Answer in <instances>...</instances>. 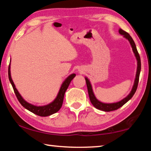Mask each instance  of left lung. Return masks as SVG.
<instances>
[{
  "instance_id": "left-lung-1",
  "label": "left lung",
  "mask_w": 151,
  "mask_h": 151,
  "mask_svg": "<svg viewBox=\"0 0 151 151\" xmlns=\"http://www.w3.org/2000/svg\"><path fill=\"white\" fill-rule=\"evenodd\" d=\"M119 32L120 35H123L124 38L129 40V42L131 44V46L132 47V51H133L135 57H136V59L137 60V73H136V76H135L134 85L132 86V90L128 95L122 99L121 101L119 102H116V103H104L103 102H101L99 101L98 99L96 98L95 95L93 93V87H92V85L91 84V82L89 81V79L87 77H85V81L86 83V86H87V89H88V93L89 95V98H90V101L91 103L93 104V105L95 107L96 109L101 110V111H105V112H110L112 111H115L119 109L120 107L123 106L125 103H127L128 101H129L130 99H131L135 93V92L137 91V86H138V83H139V76H140V69H141V63H140V58L139 52H138L136 45H135V43L134 42L133 39H132V37L130 36L129 33L125 32L124 30H122L120 29L119 30Z\"/></svg>"
}]
</instances>
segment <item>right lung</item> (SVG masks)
<instances>
[{"instance_id":"right-lung-1","label":"right lung","mask_w":151,"mask_h":151,"mask_svg":"<svg viewBox=\"0 0 151 151\" xmlns=\"http://www.w3.org/2000/svg\"><path fill=\"white\" fill-rule=\"evenodd\" d=\"M76 76L75 74H71L66 78L64 82L61 85L60 88L58 91V94L55 99L50 103L47 104V105L44 106H36L34 104H32L29 103H28L24 99L22 98V96L20 95L19 91L15 87V85L13 83V81L12 80L11 75V63L9 64V81L11 82V85L13 88V90L14 91V93L16 94L18 100H19V103L22 104V106H24L25 109L29 110V111L32 112L37 115H39L40 116H50L51 114L56 113V112L59 111L61 106L63 105L64 96H65V92L66 89L68 88V86H69L71 81L73 80L74 77Z\"/></svg>"}]
</instances>
